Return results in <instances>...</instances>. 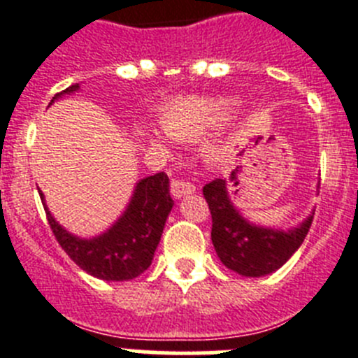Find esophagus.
<instances>
[{
  "label": "esophagus",
  "mask_w": 358,
  "mask_h": 358,
  "mask_svg": "<svg viewBox=\"0 0 358 358\" xmlns=\"http://www.w3.org/2000/svg\"><path fill=\"white\" fill-rule=\"evenodd\" d=\"M194 192H195V185H194V182L186 181V179H173V181H172V194H173V197L181 199V197H185V195L194 194Z\"/></svg>",
  "instance_id": "34e87169"
}]
</instances>
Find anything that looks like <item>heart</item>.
<instances>
[{"label": "heart", "instance_id": "obj_1", "mask_svg": "<svg viewBox=\"0 0 358 358\" xmlns=\"http://www.w3.org/2000/svg\"><path fill=\"white\" fill-rule=\"evenodd\" d=\"M231 115H233V106L224 98H179L161 110L159 127L172 140L194 143L204 138L211 129L229 122ZM141 138L152 147L166 148L161 136L141 132ZM204 159L211 164L220 163L224 159L222 147L208 145L204 148Z\"/></svg>", "mask_w": 358, "mask_h": 358}]
</instances>
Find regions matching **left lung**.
<instances>
[{
  "label": "left lung",
  "mask_w": 358,
  "mask_h": 358,
  "mask_svg": "<svg viewBox=\"0 0 358 358\" xmlns=\"http://www.w3.org/2000/svg\"><path fill=\"white\" fill-rule=\"evenodd\" d=\"M215 179L202 188L211 211V242L224 265L240 276L262 278L273 274L299 249L310 229L314 210L301 224L289 229L262 226L242 215L229 197V185L236 181Z\"/></svg>",
  "instance_id": "8db88e82"
}]
</instances>
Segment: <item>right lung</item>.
<instances>
[{
	"mask_svg": "<svg viewBox=\"0 0 358 358\" xmlns=\"http://www.w3.org/2000/svg\"><path fill=\"white\" fill-rule=\"evenodd\" d=\"M78 90V84L69 85L68 90L52 98L50 106ZM39 195L53 235L66 255L82 271L103 281L134 280L150 267L166 218L173 208L169 176L159 172L143 177L136 182L131 201L115 224L100 235L82 238L57 222L41 189Z\"/></svg>",
	"mask_w": 358,
	"mask_h": 358,
	"instance_id": "obj_1",
	"label": "right lung"
}]
</instances>
